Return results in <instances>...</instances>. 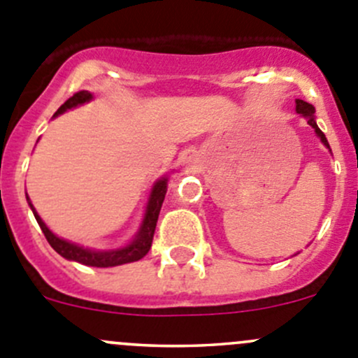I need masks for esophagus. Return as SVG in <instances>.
<instances>
[{"mask_svg": "<svg viewBox=\"0 0 358 358\" xmlns=\"http://www.w3.org/2000/svg\"><path fill=\"white\" fill-rule=\"evenodd\" d=\"M183 164L189 166V168H197L201 164L199 154L196 150H189L185 155H183Z\"/></svg>", "mask_w": 358, "mask_h": 358, "instance_id": "34e87169", "label": "esophagus"}]
</instances>
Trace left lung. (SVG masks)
<instances>
[{
    "mask_svg": "<svg viewBox=\"0 0 358 358\" xmlns=\"http://www.w3.org/2000/svg\"><path fill=\"white\" fill-rule=\"evenodd\" d=\"M296 112L301 113V115H303L304 119L308 120V124H310V126L313 127L315 133H317V136L322 140V143H324L327 148H331V147H329V141H327V138H325V134L322 133L320 127H318L317 122H315V108H313V105H310V103L303 101V99H296Z\"/></svg>",
    "mask_w": 358,
    "mask_h": 358,
    "instance_id": "obj_1",
    "label": "left lung"
}]
</instances>
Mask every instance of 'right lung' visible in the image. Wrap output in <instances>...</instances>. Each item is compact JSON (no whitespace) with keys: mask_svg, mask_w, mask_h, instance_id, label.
Returning <instances> with one entry per match:
<instances>
[{"mask_svg":"<svg viewBox=\"0 0 358 358\" xmlns=\"http://www.w3.org/2000/svg\"><path fill=\"white\" fill-rule=\"evenodd\" d=\"M92 94L89 91H80L76 94H73L57 112L54 113V117L61 115L64 113L66 110H71L75 106L83 105V103L91 101ZM166 190H168V178L162 176L161 180L154 183V189H152L150 197H148V204H147V211H145V218L141 222V227L138 231V234L134 236L133 241L129 243L124 248H115V250H91V248H83V246L75 245V243H69L66 239L57 238L50 229L45 225V222L41 220L40 215L36 213L34 206L31 204L29 197V206L33 210L34 218H36L38 225L43 231L45 238H47L48 245L55 250L61 257L68 260H75V262L83 264V266H92V267H113V266H120V264H127V262H134V260L143 259L145 255L148 253L152 246V239H154V232H155V225H157V218L159 213H161V206L162 201H164Z\"/></svg>","mask_w":358,"mask_h":358,"instance_id":"1","label":"right lung"}]
</instances>
